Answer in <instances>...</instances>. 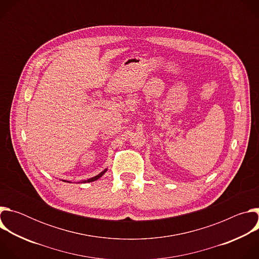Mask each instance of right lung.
Returning a JSON list of instances; mask_svg holds the SVG:
<instances>
[{
	"instance_id": "add662e5",
	"label": "right lung",
	"mask_w": 259,
	"mask_h": 259,
	"mask_svg": "<svg viewBox=\"0 0 259 259\" xmlns=\"http://www.w3.org/2000/svg\"><path fill=\"white\" fill-rule=\"evenodd\" d=\"M107 171V169H104L102 172H100L98 175H96V176H94V177H92V178H89V179H87V180H82V181H79V183L80 182H83V183H86V182H92V181H94V180H97L98 178H100L105 172ZM63 181H66V180H63ZM66 182H69V181H66Z\"/></svg>"
}]
</instances>
